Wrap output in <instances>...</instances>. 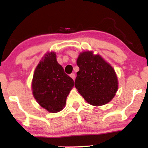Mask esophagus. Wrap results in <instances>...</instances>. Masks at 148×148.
<instances>
[{
	"label": "esophagus",
	"mask_w": 148,
	"mask_h": 148,
	"mask_svg": "<svg viewBox=\"0 0 148 148\" xmlns=\"http://www.w3.org/2000/svg\"><path fill=\"white\" fill-rule=\"evenodd\" d=\"M70 77H71L73 79L75 80V73H71L70 75Z\"/></svg>",
	"instance_id": "1"
}]
</instances>
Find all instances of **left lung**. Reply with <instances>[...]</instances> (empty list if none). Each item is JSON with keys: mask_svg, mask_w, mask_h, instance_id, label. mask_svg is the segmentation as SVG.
Here are the masks:
<instances>
[{"mask_svg": "<svg viewBox=\"0 0 148 148\" xmlns=\"http://www.w3.org/2000/svg\"><path fill=\"white\" fill-rule=\"evenodd\" d=\"M77 64L79 71L77 73L75 86L86 102L96 106L110 102L118 90L114 69L92 51L80 53Z\"/></svg>", "mask_w": 148, "mask_h": 148, "instance_id": "1", "label": "left lung"}]
</instances>
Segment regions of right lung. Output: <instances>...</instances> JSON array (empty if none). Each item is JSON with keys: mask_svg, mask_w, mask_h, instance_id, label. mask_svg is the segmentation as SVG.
Returning a JSON list of instances; mask_svg holds the SVG:
<instances>
[{"mask_svg": "<svg viewBox=\"0 0 148 148\" xmlns=\"http://www.w3.org/2000/svg\"><path fill=\"white\" fill-rule=\"evenodd\" d=\"M74 82L58 63L56 53L48 52L36 66L32 80V91L36 101L49 112L62 110L66 104Z\"/></svg>", "mask_w": 148, "mask_h": 148, "instance_id": "right-lung-1", "label": "right lung"}]
</instances>
